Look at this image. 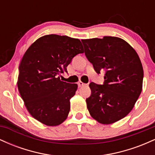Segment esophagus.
<instances>
[{"label":"esophagus","instance_id":"34e87169","mask_svg":"<svg viewBox=\"0 0 155 155\" xmlns=\"http://www.w3.org/2000/svg\"><path fill=\"white\" fill-rule=\"evenodd\" d=\"M84 85H85V84L81 82V81H79V82H78V86H79V87H81L84 86Z\"/></svg>","mask_w":155,"mask_h":155}]
</instances>
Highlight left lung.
Returning <instances> with one entry per match:
<instances>
[{
  "label": "left lung",
  "mask_w": 155,
  "mask_h": 155,
  "mask_svg": "<svg viewBox=\"0 0 155 155\" xmlns=\"http://www.w3.org/2000/svg\"><path fill=\"white\" fill-rule=\"evenodd\" d=\"M84 53L104 84L91 82L86 99L90 114L103 124L122 120L131 111L143 87V70L138 54L123 39L114 36L81 40Z\"/></svg>",
  "instance_id": "8db88e82"
}]
</instances>
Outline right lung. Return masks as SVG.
Instances as JSON below:
<instances>
[{
    "instance_id": "add662e5",
    "label": "right lung",
    "mask_w": 155,
    "mask_h": 155,
    "mask_svg": "<svg viewBox=\"0 0 155 155\" xmlns=\"http://www.w3.org/2000/svg\"><path fill=\"white\" fill-rule=\"evenodd\" d=\"M81 53L78 38L51 34L37 39L23 55L17 87L28 112L42 124L57 126L67 119L78 85L62 81L59 76Z\"/></svg>"
}]
</instances>
